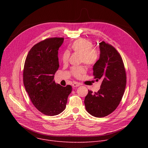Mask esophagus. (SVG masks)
Returning <instances> with one entry per match:
<instances>
[{"label":"esophagus","mask_w":148,"mask_h":148,"mask_svg":"<svg viewBox=\"0 0 148 148\" xmlns=\"http://www.w3.org/2000/svg\"><path fill=\"white\" fill-rule=\"evenodd\" d=\"M80 83H77V82H74V83L72 84V86H73V87H79V86H80Z\"/></svg>","instance_id":"obj_1"}]
</instances>
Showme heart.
I'll return each instance as SVG.
<instances>
[{
  "label": "heart",
  "mask_w": 148,
  "mask_h": 148,
  "mask_svg": "<svg viewBox=\"0 0 148 148\" xmlns=\"http://www.w3.org/2000/svg\"><path fill=\"white\" fill-rule=\"evenodd\" d=\"M93 43L86 39H80L75 41L71 45V49L74 53L80 54L81 62L88 66L94 65L99 59V53L97 48L93 47ZM70 56L68 51H65L61 56V60L63 63H66ZM86 70L83 66L74 67L71 69L73 75L79 78L83 74L86 73Z\"/></svg>",
  "instance_id": "1"
}]
</instances>
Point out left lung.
Returning <instances> with one entry per match:
<instances>
[{"label":"left lung","mask_w":148,"mask_h":148,"mask_svg":"<svg viewBox=\"0 0 148 148\" xmlns=\"http://www.w3.org/2000/svg\"><path fill=\"white\" fill-rule=\"evenodd\" d=\"M99 59L93 66L96 81H102L100 89L94 94L88 90L84 99L87 112L97 118L110 114L119 106L126 86L125 67L120 54L112 45L99 43Z\"/></svg>","instance_id":"8db88e82"}]
</instances>
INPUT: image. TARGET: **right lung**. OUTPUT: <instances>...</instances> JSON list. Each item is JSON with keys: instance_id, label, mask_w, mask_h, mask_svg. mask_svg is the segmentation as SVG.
Wrapping results in <instances>:
<instances>
[{"instance_id": "obj_1", "label": "right lung", "mask_w": 148, "mask_h": 148, "mask_svg": "<svg viewBox=\"0 0 148 148\" xmlns=\"http://www.w3.org/2000/svg\"><path fill=\"white\" fill-rule=\"evenodd\" d=\"M64 38H50L36 44L29 51L23 69V83L32 104L42 113L55 116L66 107L70 85L54 80L59 68L58 50Z\"/></svg>"}]
</instances>
